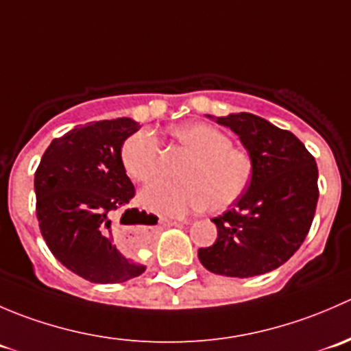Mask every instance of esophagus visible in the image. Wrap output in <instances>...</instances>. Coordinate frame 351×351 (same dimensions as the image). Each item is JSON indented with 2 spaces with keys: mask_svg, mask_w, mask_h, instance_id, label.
I'll list each match as a JSON object with an SVG mask.
<instances>
[{
  "mask_svg": "<svg viewBox=\"0 0 351 351\" xmlns=\"http://www.w3.org/2000/svg\"><path fill=\"white\" fill-rule=\"evenodd\" d=\"M161 222H162V224H168V226L178 224V222H176V221H166V219H165V221H161ZM180 222H182V224H189V221H180Z\"/></svg>",
  "mask_w": 351,
  "mask_h": 351,
  "instance_id": "obj_1",
  "label": "esophagus"
}]
</instances>
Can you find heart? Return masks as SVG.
Here are the masks:
<instances>
[{
    "label": "heart",
    "mask_w": 351,
    "mask_h": 351,
    "mask_svg": "<svg viewBox=\"0 0 351 351\" xmlns=\"http://www.w3.org/2000/svg\"><path fill=\"white\" fill-rule=\"evenodd\" d=\"M171 134L195 159L182 175L183 185L154 183L141 193V204L166 215H185L208 208L221 212L241 200L254 176V162L243 147L232 146L231 137L204 122L173 127ZM159 141L154 132L137 130L120 149V161L132 180L147 183L158 175Z\"/></svg>",
    "instance_id": "obj_1"
}]
</instances>
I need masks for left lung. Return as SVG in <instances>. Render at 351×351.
I'll return each mask as SVG.
<instances>
[{"mask_svg": "<svg viewBox=\"0 0 351 351\" xmlns=\"http://www.w3.org/2000/svg\"><path fill=\"white\" fill-rule=\"evenodd\" d=\"M215 122L238 134L254 162L250 189L231 210L212 219L217 239L198 250L208 271L247 278L284 265L306 239L319 189L314 156L292 132L253 113Z\"/></svg>", "mask_w": 351, "mask_h": 351, "instance_id": "obj_1", "label": "left lung"}]
</instances>
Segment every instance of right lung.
<instances>
[{
  "instance_id": "right-lung-1",
  "label": "right lung",
  "mask_w": 351,
  "mask_h": 351,
  "mask_svg": "<svg viewBox=\"0 0 351 351\" xmlns=\"http://www.w3.org/2000/svg\"><path fill=\"white\" fill-rule=\"evenodd\" d=\"M137 130L127 117L74 127L52 141L35 171L42 238L67 270L93 284H120L146 270L112 238L113 214L136 195L120 149Z\"/></svg>"
}]
</instances>
